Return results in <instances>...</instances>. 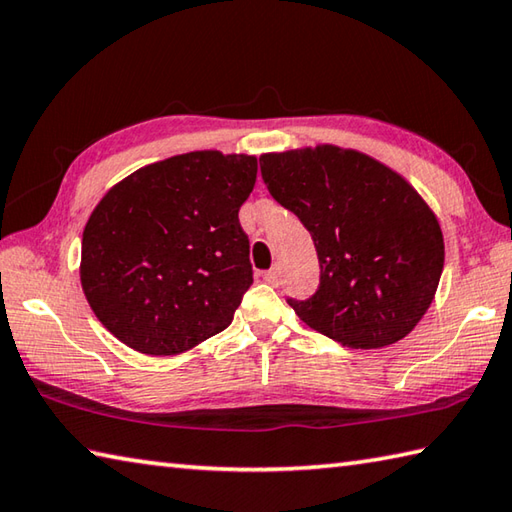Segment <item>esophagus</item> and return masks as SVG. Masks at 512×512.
I'll return each mask as SVG.
<instances>
[{
	"mask_svg": "<svg viewBox=\"0 0 512 512\" xmlns=\"http://www.w3.org/2000/svg\"><path fill=\"white\" fill-rule=\"evenodd\" d=\"M263 278H265L267 283L276 285V283H278V278H281V272H278V267H274V269H267V272L263 274Z\"/></svg>",
	"mask_w": 512,
	"mask_h": 512,
	"instance_id": "obj_1",
	"label": "esophagus"
}]
</instances>
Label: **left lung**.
<instances>
[{
    "label": "left lung",
    "mask_w": 512,
    "mask_h": 512,
    "mask_svg": "<svg viewBox=\"0 0 512 512\" xmlns=\"http://www.w3.org/2000/svg\"><path fill=\"white\" fill-rule=\"evenodd\" d=\"M260 173L316 247L318 289L287 298L298 318L354 350L410 334L443 272L441 227L417 191L365 153L332 144L265 153Z\"/></svg>",
    "instance_id": "8db88e82"
}]
</instances>
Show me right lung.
<instances>
[{
  "label": "right lung",
  "mask_w": 512,
  "mask_h": 512,
  "mask_svg": "<svg viewBox=\"0 0 512 512\" xmlns=\"http://www.w3.org/2000/svg\"><path fill=\"white\" fill-rule=\"evenodd\" d=\"M254 156L191 151L118 182L82 236L80 281L115 339L142 354L189 350L234 321L254 283L238 209Z\"/></svg>",
  "instance_id": "right-lung-1"
}]
</instances>
